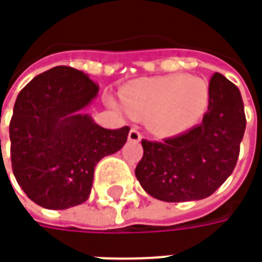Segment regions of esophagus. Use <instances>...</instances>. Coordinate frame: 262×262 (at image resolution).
<instances>
[{
    "label": "esophagus",
    "instance_id": "34e87169",
    "mask_svg": "<svg viewBox=\"0 0 262 262\" xmlns=\"http://www.w3.org/2000/svg\"><path fill=\"white\" fill-rule=\"evenodd\" d=\"M129 142H140V139H142V136H140V132L137 130V129H130V132H129Z\"/></svg>",
    "mask_w": 262,
    "mask_h": 262
}]
</instances>
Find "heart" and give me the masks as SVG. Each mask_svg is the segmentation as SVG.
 I'll return each instance as SVG.
<instances>
[{
	"label": "heart",
	"mask_w": 262,
	"mask_h": 262,
	"mask_svg": "<svg viewBox=\"0 0 262 262\" xmlns=\"http://www.w3.org/2000/svg\"><path fill=\"white\" fill-rule=\"evenodd\" d=\"M126 112L147 116L148 127L159 136H174L192 127L208 108V84L196 77L171 74L137 81L122 91ZM112 106H119L109 98Z\"/></svg>",
	"instance_id": "1"
}]
</instances>
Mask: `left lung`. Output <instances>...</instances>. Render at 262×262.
<instances>
[{"instance_id":"8db88e82","label":"left lung","mask_w":262,"mask_h":262,"mask_svg":"<svg viewBox=\"0 0 262 262\" xmlns=\"http://www.w3.org/2000/svg\"><path fill=\"white\" fill-rule=\"evenodd\" d=\"M244 130L242 94L225 75L214 73L202 123L164 142L143 140L136 178L148 195L164 202L205 199L234 170Z\"/></svg>"}]
</instances>
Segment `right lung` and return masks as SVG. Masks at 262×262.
Segmentation results:
<instances>
[{
	"label": "right lung",
	"mask_w": 262,
	"mask_h": 262,
	"mask_svg": "<svg viewBox=\"0 0 262 262\" xmlns=\"http://www.w3.org/2000/svg\"><path fill=\"white\" fill-rule=\"evenodd\" d=\"M98 95L84 71L57 66L19 92L9 123L12 171L28 198L61 210L90 198L98 161L123 147L130 127L105 129L82 111Z\"/></svg>",
	"instance_id": "right-lung-1"
}]
</instances>
